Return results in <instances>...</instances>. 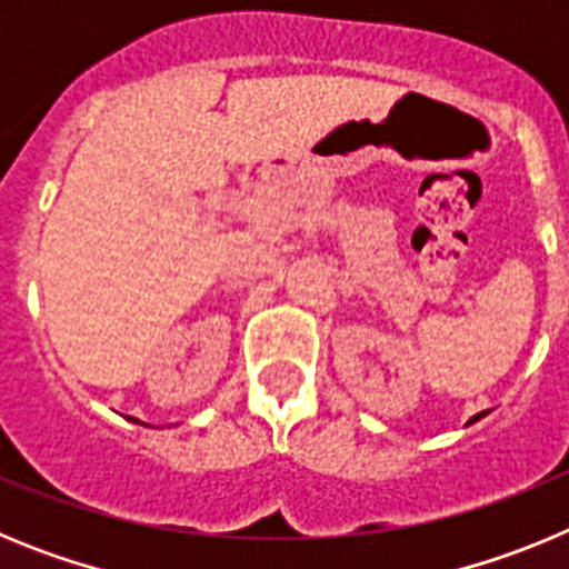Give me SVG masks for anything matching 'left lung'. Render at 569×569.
<instances>
[{"mask_svg":"<svg viewBox=\"0 0 569 569\" xmlns=\"http://www.w3.org/2000/svg\"><path fill=\"white\" fill-rule=\"evenodd\" d=\"M481 416H485V413H479V416H472V421H479V419H481Z\"/></svg>","mask_w":569,"mask_h":569,"instance_id":"1","label":"left lung"}]
</instances>
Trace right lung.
I'll return each mask as SVG.
<instances>
[{"label": "right lung", "instance_id": "right-lung-1", "mask_svg": "<svg viewBox=\"0 0 569 569\" xmlns=\"http://www.w3.org/2000/svg\"><path fill=\"white\" fill-rule=\"evenodd\" d=\"M133 421H136V419H133Z\"/></svg>", "mask_w": 569, "mask_h": 569}]
</instances>
